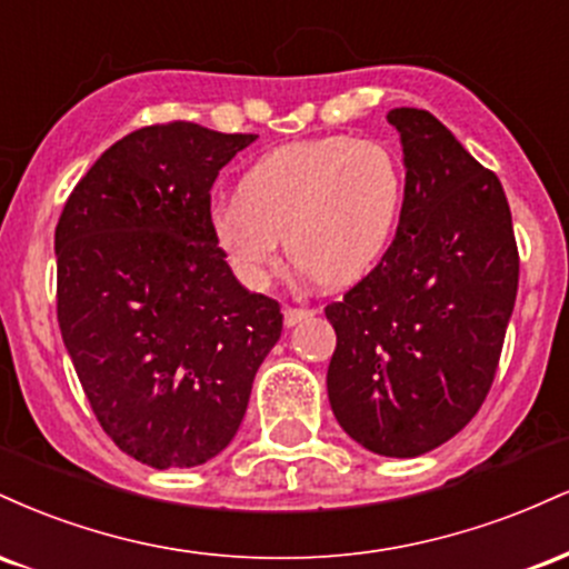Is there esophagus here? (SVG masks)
<instances>
[{
	"instance_id": "34e87169",
	"label": "esophagus",
	"mask_w": 569,
	"mask_h": 569,
	"mask_svg": "<svg viewBox=\"0 0 569 569\" xmlns=\"http://www.w3.org/2000/svg\"><path fill=\"white\" fill-rule=\"evenodd\" d=\"M307 318H312V310H305V307H286L283 310V323L289 326V329L307 321Z\"/></svg>"
}]
</instances>
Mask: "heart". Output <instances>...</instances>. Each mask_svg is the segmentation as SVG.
Masks as SVG:
<instances>
[{
  "label": "heart",
  "mask_w": 569,
  "mask_h": 569,
  "mask_svg": "<svg viewBox=\"0 0 569 569\" xmlns=\"http://www.w3.org/2000/svg\"><path fill=\"white\" fill-rule=\"evenodd\" d=\"M403 166L380 141L326 136L267 152L243 173L238 198L213 202L208 230L234 278L259 291L280 246L323 286L367 276L403 211Z\"/></svg>",
  "instance_id": "1"
}]
</instances>
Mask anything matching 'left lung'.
Listing matches in <instances>:
<instances>
[{
  "label": "left lung",
  "mask_w": 569,
  "mask_h": 569,
  "mask_svg": "<svg viewBox=\"0 0 569 569\" xmlns=\"http://www.w3.org/2000/svg\"><path fill=\"white\" fill-rule=\"evenodd\" d=\"M403 211L382 262L342 302L326 388L337 422L382 457H420L471 422L511 321L519 253L500 179L426 109H393Z\"/></svg>",
  "instance_id": "obj_1"
}]
</instances>
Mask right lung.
Instances as JSON below:
<instances>
[{"label":"right lung","instance_id":"right-lung-1","mask_svg":"<svg viewBox=\"0 0 569 569\" xmlns=\"http://www.w3.org/2000/svg\"><path fill=\"white\" fill-rule=\"evenodd\" d=\"M257 139L194 122L133 130L58 219L63 345L109 439L160 471L234 439L283 329L276 299L238 283L208 230L213 181Z\"/></svg>","mask_w":569,"mask_h":569}]
</instances>
